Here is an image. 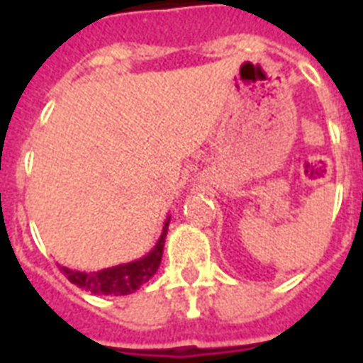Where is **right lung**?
<instances>
[{"label": "right lung", "instance_id": "1", "mask_svg": "<svg viewBox=\"0 0 363 363\" xmlns=\"http://www.w3.org/2000/svg\"><path fill=\"white\" fill-rule=\"evenodd\" d=\"M169 220L171 216H167L158 242L143 258L128 262V264L115 265V267H107V269L101 271H90V273L69 269V267H64V265H60V269L73 284L86 290V292L98 294V296H128V294H133L158 271L162 254H164V242L165 235H167V228H169Z\"/></svg>", "mask_w": 363, "mask_h": 363}]
</instances>
